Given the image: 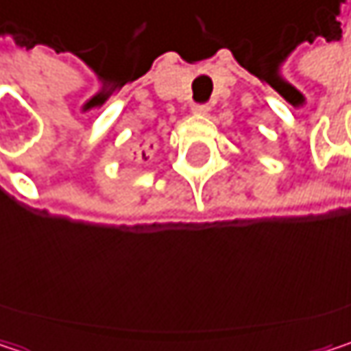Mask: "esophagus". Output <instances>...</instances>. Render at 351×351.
I'll list each match as a JSON object with an SVG mask.
<instances>
[{"instance_id":"34e87169","label":"esophagus","mask_w":351,"mask_h":351,"mask_svg":"<svg viewBox=\"0 0 351 351\" xmlns=\"http://www.w3.org/2000/svg\"><path fill=\"white\" fill-rule=\"evenodd\" d=\"M191 111H193L195 115H205V113L209 111V106H207V104H193V106H191Z\"/></svg>"}]
</instances>
